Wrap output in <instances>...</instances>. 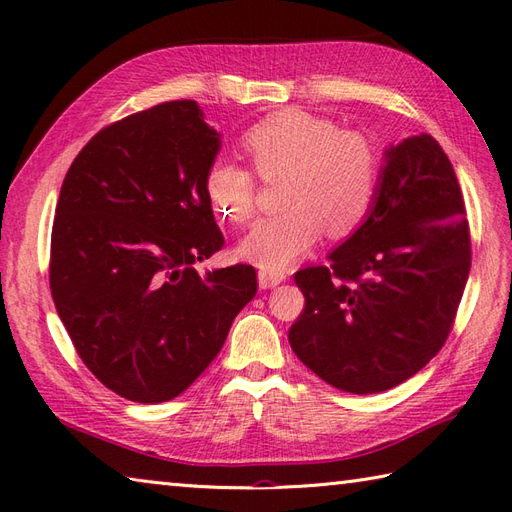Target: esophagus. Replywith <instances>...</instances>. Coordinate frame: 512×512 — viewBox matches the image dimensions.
Here are the masks:
<instances>
[{"mask_svg": "<svg viewBox=\"0 0 512 512\" xmlns=\"http://www.w3.org/2000/svg\"><path fill=\"white\" fill-rule=\"evenodd\" d=\"M282 282H286V273L284 271H269V269L258 271V286L262 290L273 288V286H280Z\"/></svg>", "mask_w": 512, "mask_h": 512, "instance_id": "34e87169", "label": "esophagus"}]
</instances>
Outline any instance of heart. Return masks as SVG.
I'll return each mask as SVG.
<instances>
[{
  "label": "heart",
  "mask_w": 512,
  "mask_h": 512,
  "mask_svg": "<svg viewBox=\"0 0 512 512\" xmlns=\"http://www.w3.org/2000/svg\"><path fill=\"white\" fill-rule=\"evenodd\" d=\"M241 145L258 175L288 173L284 213L262 220L241 241L243 258L262 269H286L322 237H344L367 218L378 192V153L359 132L339 130L333 121L284 108L247 130ZM213 211L245 224L256 215V177L230 160H215L205 175Z\"/></svg>",
  "instance_id": "obj_1"
}]
</instances>
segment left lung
<instances>
[{
  "label": "left lung",
  "mask_w": 512,
  "mask_h": 512,
  "mask_svg": "<svg viewBox=\"0 0 512 512\" xmlns=\"http://www.w3.org/2000/svg\"><path fill=\"white\" fill-rule=\"evenodd\" d=\"M327 258L294 275L305 297L294 354L354 395L412 378L444 346L470 275L461 188L436 138L384 149L374 205Z\"/></svg>",
  "instance_id": "left-lung-1"
}]
</instances>
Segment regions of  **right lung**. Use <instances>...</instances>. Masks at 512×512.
Segmentation results:
<instances>
[{
    "instance_id": "obj_1",
    "label": "right lung",
    "mask_w": 512,
    "mask_h": 512,
    "mask_svg": "<svg viewBox=\"0 0 512 512\" xmlns=\"http://www.w3.org/2000/svg\"><path fill=\"white\" fill-rule=\"evenodd\" d=\"M220 147L194 100L164 102L100 130L61 185L57 314L91 374L138 404L188 389L258 288L250 265L194 267L224 245L205 190Z\"/></svg>"
}]
</instances>
